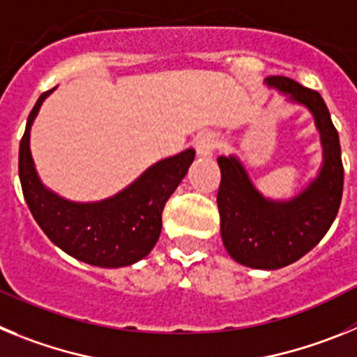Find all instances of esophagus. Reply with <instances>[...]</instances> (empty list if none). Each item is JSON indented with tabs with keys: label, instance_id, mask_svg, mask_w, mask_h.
<instances>
[{
	"label": "esophagus",
	"instance_id": "1",
	"mask_svg": "<svg viewBox=\"0 0 357 357\" xmlns=\"http://www.w3.org/2000/svg\"><path fill=\"white\" fill-rule=\"evenodd\" d=\"M197 153L200 157H211L213 155V151L216 150L218 146V137L214 134H211V132H207V134H202L198 135L197 139Z\"/></svg>",
	"mask_w": 357,
	"mask_h": 357
}]
</instances>
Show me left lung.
I'll use <instances>...</instances> for the list:
<instances>
[{"mask_svg":"<svg viewBox=\"0 0 357 357\" xmlns=\"http://www.w3.org/2000/svg\"><path fill=\"white\" fill-rule=\"evenodd\" d=\"M270 87L307 107L324 146V164L301 195L288 202L268 200L254 188L236 157H218L222 182L218 211L222 239L234 261L257 270H279L313 250L338 214L343 195V162L338 130L324 98L288 77H268Z\"/></svg>","mask_w":357,"mask_h":357,"instance_id":"1","label":"left lung"}]
</instances>
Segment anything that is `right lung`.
Here are the masks:
<instances>
[{
  "label": "right lung",
  "mask_w": 357,
  "mask_h": 357,
  "mask_svg": "<svg viewBox=\"0 0 357 357\" xmlns=\"http://www.w3.org/2000/svg\"><path fill=\"white\" fill-rule=\"evenodd\" d=\"M53 91V89H52ZM52 91L40 94L19 143V181L28 209L56 247L100 268H121L146 257L162 229V211L195 160V150L159 160L114 197L93 204L69 202L46 189L30 153V128Z\"/></svg>",
  "instance_id": "1"
}]
</instances>
